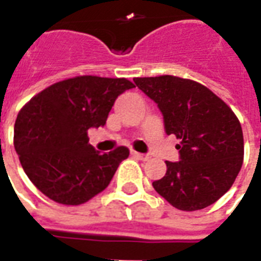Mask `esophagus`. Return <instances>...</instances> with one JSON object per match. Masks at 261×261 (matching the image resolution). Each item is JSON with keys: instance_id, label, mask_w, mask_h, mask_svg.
<instances>
[{"instance_id": "esophagus-1", "label": "esophagus", "mask_w": 261, "mask_h": 261, "mask_svg": "<svg viewBox=\"0 0 261 261\" xmlns=\"http://www.w3.org/2000/svg\"><path fill=\"white\" fill-rule=\"evenodd\" d=\"M131 155L133 156H136V158L141 159V161H147L149 158V153H141V152H137V151H131Z\"/></svg>"}]
</instances>
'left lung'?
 <instances>
[{
  "instance_id": "1",
  "label": "left lung",
  "mask_w": 261,
  "mask_h": 261,
  "mask_svg": "<svg viewBox=\"0 0 261 261\" xmlns=\"http://www.w3.org/2000/svg\"><path fill=\"white\" fill-rule=\"evenodd\" d=\"M158 105L165 133L180 140L179 161L153 189L173 207L196 211L211 205L233 185L243 162V133L229 106L196 81L173 75L134 78Z\"/></svg>"
}]
</instances>
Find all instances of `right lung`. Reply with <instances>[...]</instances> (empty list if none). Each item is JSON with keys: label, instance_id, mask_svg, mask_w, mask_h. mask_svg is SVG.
<instances>
[{"label": "right lung", "instance_id": "right-lung-1", "mask_svg": "<svg viewBox=\"0 0 261 261\" xmlns=\"http://www.w3.org/2000/svg\"><path fill=\"white\" fill-rule=\"evenodd\" d=\"M134 88L125 78L84 75L32 97L15 121L14 145L28 177L53 201L84 204L103 192L128 156L125 147L100 153L88 130L106 124L117 96Z\"/></svg>", "mask_w": 261, "mask_h": 261}]
</instances>
